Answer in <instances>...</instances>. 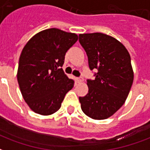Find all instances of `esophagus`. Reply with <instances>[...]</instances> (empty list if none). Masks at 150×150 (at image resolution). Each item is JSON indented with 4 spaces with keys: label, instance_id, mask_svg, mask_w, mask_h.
Returning <instances> with one entry per match:
<instances>
[{
    "label": "esophagus",
    "instance_id": "esophagus-1",
    "mask_svg": "<svg viewBox=\"0 0 150 150\" xmlns=\"http://www.w3.org/2000/svg\"><path fill=\"white\" fill-rule=\"evenodd\" d=\"M76 81H77V83H82V82H83V79L82 78V77H80V78H76Z\"/></svg>",
    "mask_w": 150,
    "mask_h": 150
}]
</instances>
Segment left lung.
Returning <instances> with one entry per match:
<instances>
[{
	"label": "left lung",
	"instance_id": "8db88e82",
	"mask_svg": "<svg viewBox=\"0 0 150 150\" xmlns=\"http://www.w3.org/2000/svg\"><path fill=\"white\" fill-rule=\"evenodd\" d=\"M91 70L97 69L94 80H88V92L79 97L82 111L93 120H104L125 104L133 82L128 50L115 38L102 33L80 34Z\"/></svg>",
	"mask_w": 150,
	"mask_h": 150
}]
</instances>
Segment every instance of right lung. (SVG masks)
<instances>
[{"mask_svg": "<svg viewBox=\"0 0 150 150\" xmlns=\"http://www.w3.org/2000/svg\"><path fill=\"white\" fill-rule=\"evenodd\" d=\"M78 35L57 28L38 32L25 44L18 63V84L31 110L49 116L59 110L74 81L61 68Z\"/></svg>", "mask_w": 150, "mask_h": 150, "instance_id": "1", "label": "right lung"}]
</instances>
